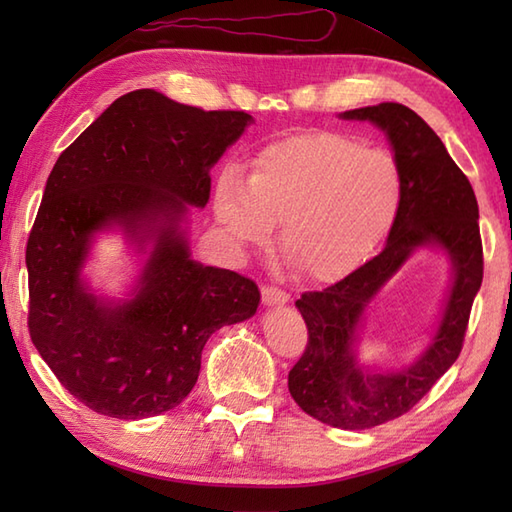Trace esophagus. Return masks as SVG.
<instances>
[{
  "label": "esophagus",
  "instance_id": "1",
  "mask_svg": "<svg viewBox=\"0 0 512 512\" xmlns=\"http://www.w3.org/2000/svg\"><path fill=\"white\" fill-rule=\"evenodd\" d=\"M288 299H290L288 292H284L281 288H275V286H264L262 288V301H264V306H268V308L286 306Z\"/></svg>",
  "mask_w": 512,
  "mask_h": 512
}]
</instances>
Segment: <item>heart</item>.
Listing matches in <instances>:
<instances>
[{
	"label": "heart",
	"instance_id": "b5f03b06",
	"mask_svg": "<svg viewBox=\"0 0 512 512\" xmlns=\"http://www.w3.org/2000/svg\"><path fill=\"white\" fill-rule=\"evenodd\" d=\"M405 202L398 158L336 132L275 140L250 160L248 178L224 169L213 211L239 250H262L275 237L303 279L332 284L376 255Z\"/></svg>",
	"mask_w": 512,
	"mask_h": 512
}]
</instances>
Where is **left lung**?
I'll use <instances>...</instances> for the list:
<instances>
[{
  "instance_id": "left-lung-1",
  "label": "left lung",
  "mask_w": 512,
  "mask_h": 512,
  "mask_svg": "<svg viewBox=\"0 0 512 512\" xmlns=\"http://www.w3.org/2000/svg\"><path fill=\"white\" fill-rule=\"evenodd\" d=\"M369 121L389 140L405 176V202L385 248L352 275L321 292H303L295 306L308 325L306 352L288 374L297 405L336 429H372L407 413L429 394L462 352L471 306L482 286L480 209L469 178L438 134L400 103L339 114ZM420 247H438L452 262V286L430 345L407 368L383 373L357 363L364 310Z\"/></svg>"
}]
</instances>
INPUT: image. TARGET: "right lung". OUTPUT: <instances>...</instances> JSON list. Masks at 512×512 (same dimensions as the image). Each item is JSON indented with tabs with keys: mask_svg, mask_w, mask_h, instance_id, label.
Listing matches in <instances>:
<instances>
[{
	"mask_svg": "<svg viewBox=\"0 0 512 512\" xmlns=\"http://www.w3.org/2000/svg\"><path fill=\"white\" fill-rule=\"evenodd\" d=\"M253 123L156 90L116 99L52 167L26 246L28 328L59 383L101 416L140 420L189 396L202 350L253 317L255 281L191 257L189 209H204L211 169ZM118 227L145 254L125 300L82 277L95 235Z\"/></svg>",
	"mask_w": 512,
	"mask_h": 512,
	"instance_id": "right-lung-1",
	"label": "right lung"
}]
</instances>
